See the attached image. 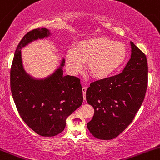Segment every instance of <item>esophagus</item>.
I'll return each instance as SVG.
<instances>
[{"label":"esophagus","mask_w":160,"mask_h":160,"mask_svg":"<svg viewBox=\"0 0 160 160\" xmlns=\"http://www.w3.org/2000/svg\"><path fill=\"white\" fill-rule=\"evenodd\" d=\"M82 92H83L84 101H85V99H86V98H85V95H86V87L85 86L82 87Z\"/></svg>","instance_id":"1"}]
</instances>
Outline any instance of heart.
Masks as SVG:
<instances>
[{
  "instance_id": "1",
  "label": "heart",
  "mask_w": 160,
  "mask_h": 160,
  "mask_svg": "<svg viewBox=\"0 0 160 160\" xmlns=\"http://www.w3.org/2000/svg\"><path fill=\"white\" fill-rule=\"evenodd\" d=\"M126 56L127 48L123 43L106 37H96L78 42L74 50L67 52L65 59L73 73L80 72L82 62H87L90 75L95 79H104L124 63Z\"/></svg>"
}]
</instances>
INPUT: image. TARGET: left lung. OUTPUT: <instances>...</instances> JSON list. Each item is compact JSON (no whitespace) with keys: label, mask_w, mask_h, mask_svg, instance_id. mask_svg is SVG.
Wrapping results in <instances>:
<instances>
[{"label":"left lung","mask_w":160,"mask_h":160,"mask_svg":"<svg viewBox=\"0 0 160 160\" xmlns=\"http://www.w3.org/2000/svg\"><path fill=\"white\" fill-rule=\"evenodd\" d=\"M131 57L122 72L92 82L86 100L94 108L87 127L95 138L112 139L132 122L144 100L148 83L146 56L133 42Z\"/></svg>","instance_id":"8db88e82"}]
</instances>
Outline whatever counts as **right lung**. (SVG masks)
<instances>
[{
	"instance_id": "right-lung-1",
	"label": "right lung",
	"mask_w": 160,
	"mask_h": 160,
	"mask_svg": "<svg viewBox=\"0 0 160 160\" xmlns=\"http://www.w3.org/2000/svg\"><path fill=\"white\" fill-rule=\"evenodd\" d=\"M50 35V31L44 28L27 33L18 45L11 68V90L18 113L23 121L42 136L62 132L66 118L83 102L79 78L63 75L64 58L52 75L42 79L33 78L24 70L21 49Z\"/></svg>"
}]
</instances>
